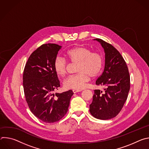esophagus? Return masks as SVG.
I'll return each mask as SVG.
<instances>
[{
  "instance_id": "esophagus-1",
  "label": "esophagus",
  "mask_w": 149,
  "mask_h": 149,
  "mask_svg": "<svg viewBox=\"0 0 149 149\" xmlns=\"http://www.w3.org/2000/svg\"><path fill=\"white\" fill-rule=\"evenodd\" d=\"M82 90H72V91H73V93H78V92H80V91H81Z\"/></svg>"
}]
</instances>
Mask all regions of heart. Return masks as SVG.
<instances>
[{
    "instance_id": "obj_1",
    "label": "heart",
    "mask_w": 149,
    "mask_h": 149,
    "mask_svg": "<svg viewBox=\"0 0 149 149\" xmlns=\"http://www.w3.org/2000/svg\"><path fill=\"white\" fill-rule=\"evenodd\" d=\"M65 56L72 62H78L77 72L75 75H70L63 81V86L67 89L81 90L84 88L86 83L91 77L97 76L101 72L103 59L102 56L83 46L75 47L66 51ZM54 68L59 77L65 76L67 74V62L61 56L55 58Z\"/></svg>"
}]
</instances>
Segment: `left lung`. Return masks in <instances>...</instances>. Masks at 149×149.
<instances>
[{
  "label": "left lung",
  "mask_w": 149,
  "mask_h": 149,
  "mask_svg": "<svg viewBox=\"0 0 149 149\" xmlns=\"http://www.w3.org/2000/svg\"><path fill=\"white\" fill-rule=\"evenodd\" d=\"M94 40L101 45L105 53L104 70L95 84L105 88L104 92L94 90L90 111L96 118L109 120L120 113L128 97L130 75L124 59L113 45L101 39Z\"/></svg>",
  "instance_id": "1"
}]
</instances>
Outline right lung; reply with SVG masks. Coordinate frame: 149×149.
<instances>
[{
  "instance_id": "obj_1",
  "label": "right lung",
  "mask_w": 149,
  "mask_h": 149,
  "mask_svg": "<svg viewBox=\"0 0 149 149\" xmlns=\"http://www.w3.org/2000/svg\"><path fill=\"white\" fill-rule=\"evenodd\" d=\"M61 48L54 44L41 45L30 55L24 71L23 86L29 108L37 118L48 123L66 114L74 94L71 90L53 93L60 87L54 62Z\"/></svg>"
}]
</instances>
